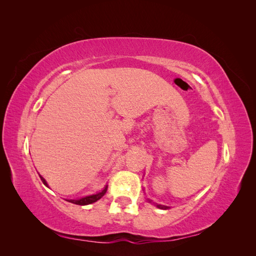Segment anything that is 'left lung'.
I'll list each match as a JSON object with an SVG mask.
<instances>
[{
  "label": "left lung",
  "mask_w": 256,
  "mask_h": 256,
  "mask_svg": "<svg viewBox=\"0 0 256 256\" xmlns=\"http://www.w3.org/2000/svg\"><path fill=\"white\" fill-rule=\"evenodd\" d=\"M157 207H159V208H161V209H166V208H168V207H166V206H162V205H157Z\"/></svg>",
  "instance_id": "1"
}]
</instances>
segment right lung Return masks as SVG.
Wrapping results in <instances>:
<instances>
[{
    "mask_svg": "<svg viewBox=\"0 0 256 256\" xmlns=\"http://www.w3.org/2000/svg\"><path fill=\"white\" fill-rule=\"evenodd\" d=\"M40 180H42V182H44L46 186H48L47 182H46V180H44V178H42V176H40ZM106 190H108V186H106L102 192L97 193V194H92V196H85V198H80V200H68V202L76 204V205H88V204H92V203H95V202H97L98 200L102 198L106 194Z\"/></svg>",
    "mask_w": 256,
    "mask_h": 256,
    "instance_id": "right-lung-1",
    "label": "right lung"
}]
</instances>
